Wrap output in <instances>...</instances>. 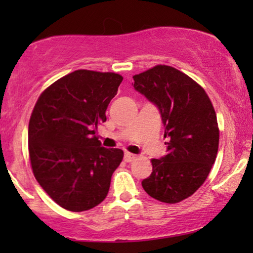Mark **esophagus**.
<instances>
[{
    "label": "esophagus",
    "mask_w": 253,
    "mask_h": 253,
    "mask_svg": "<svg viewBox=\"0 0 253 253\" xmlns=\"http://www.w3.org/2000/svg\"><path fill=\"white\" fill-rule=\"evenodd\" d=\"M135 158H136V156L132 155V153H129V152H126V153H125V156H124V159H125V162H126V163H130V162L134 161Z\"/></svg>",
    "instance_id": "34e87169"
}]
</instances>
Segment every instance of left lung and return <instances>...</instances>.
<instances>
[{"mask_svg": "<svg viewBox=\"0 0 253 253\" xmlns=\"http://www.w3.org/2000/svg\"><path fill=\"white\" fill-rule=\"evenodd\" d=\"M134 89L158 108L169 139L168 153L152 159V173L144 190L165 203L193 195L207 178L216 158L219 128L206 91L189 76L168 65H157L133 76Z\"/></svg>", "mask_w": 253, "mask_h": 253, "instance_id": "obj_1", "label": "left lung"}]
</instances>
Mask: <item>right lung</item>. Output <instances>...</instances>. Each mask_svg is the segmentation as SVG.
Wrapping results in <instances>:
<instances>
[{
    "instance_id": "add662e5",
    "label": "right lung",
    "mask_w": 253,
    "mask_h": 253,
    "mask_svg": "<svg viewBox=\"0 0 253 253\" xmlns=\"http://www.w3.org/2000/svg\"><path fill=\"white\" fill-rule=\"evenodd\" d=\"M123 76L76 70L38 98L28 125V150L38 183L60 207L94 208L106 199L113 172L124 158L95 136Z\"/></svg>"
}]
</instances>
